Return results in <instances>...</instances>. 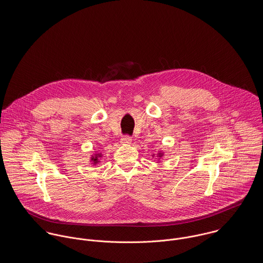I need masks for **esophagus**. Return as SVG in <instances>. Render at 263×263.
I'll return each mask as SVG.
<instances>
[{"label": "esophagus", "instance_id": "34e87169", "mask_svg": "<svg viewBox=\"0 0 263 263\" xmlns=\"http://www.w3.org/2000/svg\"><path fill=\"white\" fill-rule=\"evenodd\" d=\"M122 143L124 144H130L132 142V138L130 136H124L122 139H121Z\"/></svg>", "mask_w": 263, "mask_h": 263}]
</instances>
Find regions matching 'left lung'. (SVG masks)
Instances as JSON below:
<instances>
[{
    "mask_svg": "<svg viewBox=\"0 0 263 263\" xmlns=\"http://www.w3.org/2000/svg\"><path fill=\"white\" fill-rule=\"evenodd\" d=\"M153 156H155V155H153ZM157 157H158V159H160V158L163 157V153H161V152H158V155H157Z\"/></svg>",
    "mask_w": 263,
    "mask_h": 263,
    "instance_id": "8db88e82",
    "label": "left lung"
}]
</instances>
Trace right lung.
I'll return each instance as SVG.
<instances>
[{"label":"right lung","mask_w":263,"mask_h":263,"mask_svg":"<svg viewBox=\"0 0 263 263\" xmlns=\"http://www.w3.org/2000/svg\"><path fill=\"white\" fill-rule=\"evenodd\" d=\"M101 158H103V155L102 154H99V153H96L91 158H90V162L91 164H98L101 162Z\"/></svg>","instance_id":"obj_1"}]
</instances>
